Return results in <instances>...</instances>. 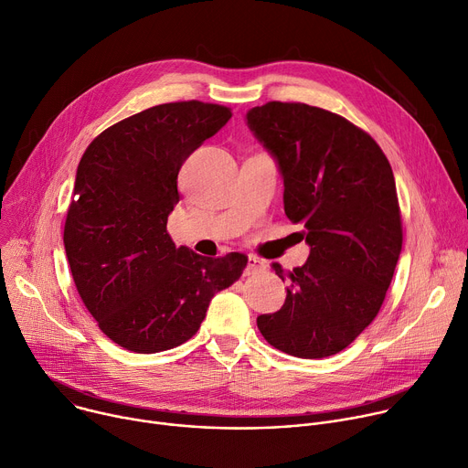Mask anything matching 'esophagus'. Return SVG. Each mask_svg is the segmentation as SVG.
Returning a JSON list of instances; mask_svg holds the SVG:
<instances>
[{"label":"esophagus","mask_w":468,"mask_h":468,"mask_svg":"<svg viewBox=\"0 0 468 468\" xmlns=\"http://www.w3.org/2000/svg\"><path fill=\"white\" fill-rule=\"evenodd\" d=\"M260 269H263V261H260L258 258L250 256V258H248V265H246V274H253V272L260 271Z\"/></svg>","instance_id":"obj_1"}]
</instances>
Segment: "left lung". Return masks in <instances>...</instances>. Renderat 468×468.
Returning a JSON list of instances; mask_svg holds the SVG:
<instances>
[{"instance_id": "left-lung-1", "label": "left lung", "mask_w": 468, "mask_h": 468, "mask_svg": "<svg viewBox=\"0 0 468 468\" xmlns=\"http://www.w3.org/2000/svg\"><path fill=\"white\" fill-rule=\"evenodd\" d=\"M250 131L276 158L283 208L310 244L287 274L282 310L258 317L267 342L299 358L344 351L377 317L403 244L388 158L346 117L303 102H267L246 113ZM276 274L283 278L278 263Z\"/></svg>"}]
</instances>
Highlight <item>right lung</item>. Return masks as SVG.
<instances>
[{
	"label": "right lung",
	"mask_w": 468,
	"mask_h": 468,
	"mask_svg": "<svg viewBox=\"0 0 468 468\" xmlns=\"http://www.w3.org/2000/svg\"><path fill=\"white\" fill-rule=\"evenodd\" d=\"M231 119L220 104H158L101 133L83 153L65 220V251L83 304L113 344L174 349L199 330L210 299L248 258L176 248L165 226L185 160ZM79 199H75V196Z\"/></svg>",
	"instance_id": "add662e5"
}]
</instances>
